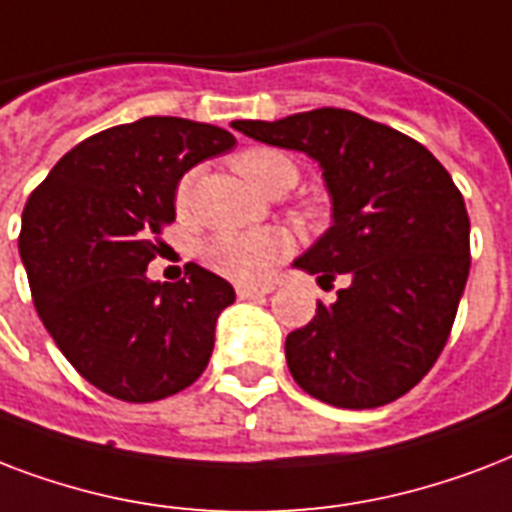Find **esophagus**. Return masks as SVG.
<instances>
[{
    "label": "esophagus",
    "instance_id": "34e87169",
    "mask_svg": "<svg viewBox=\"0 0 512 512\" xmlns=\"http://www.w3.org/2000/svg\"><path fill=\"white\" fill-rule=\"evenodd\" d=\"M240 299H253V296H264V293H272L275 288L272 285H237L235 288Z\"/></svg>",
    "mask_w": 512,
    "mask_h": 512
}]
</instances>
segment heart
<instances>
[{
  "label": "heart",
  "instance_id": "b5f03b06",
  "mask_svg": "<svg viewBox=\"0 0 512 512\" xmlns=\"http://www.w3.org/2000/svg\"><path fill=\"white\" fill-rule=\"evenodd\" d=\"M235 170L251 186L261 192L275 194L280 189H291L299 178L296 162L280 149L272 146H251L243 149L232 160ZM194 173H184L176 186L178 211H186L192 202ZM291 251V237L280 229H256V232H219L200 243L202 264L229 280L256 283L272 272L277 261L285 259Z\"/></svg>",
  "mask_w": 512,
  "mask_h": 512
}]
</instances>
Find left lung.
<instances>
[{"label": "left lung", "instance_id": "8db88e82", "mask_svg": "<svg viewBox=\"0 0 512 512\" xmlns=\"http://www.w3.org/2000/svg\"><path fill=\"white\" fill-rule=\"evenodd\" d=\"M232 128L310 154L334 200V227L296 267L347 285L285 339L296 384L339 408L406 395L449 342L470 272V219L449 170L400 130L334 106Z\"/></svg>", "mask_w": 512, "mask_h": 512}]
</instances>
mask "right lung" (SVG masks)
Returning a JSON list of instances; mask_svg holds the SVG:
<instances>
[{
	"instance_id": "obj_1",
	"label": "right lung",
	"mask_w": 512,
	"mask_h": 512,
	"mask_svg": "<svg viewBox=\"0 0 512 512\" xmlns=\"http://www.w3.org/2000/svg\"><path fill=\"white\" fill-rule=\"evenodd\" d=\"M232 146L229 130L181 117L117 125L63 154L23 208L18 248L39 318L112 398L176 395L211 360L235 288L192 261L178 283H152L146 267L176 221L181 176Z\"/></svg>"
}]
</instances>
